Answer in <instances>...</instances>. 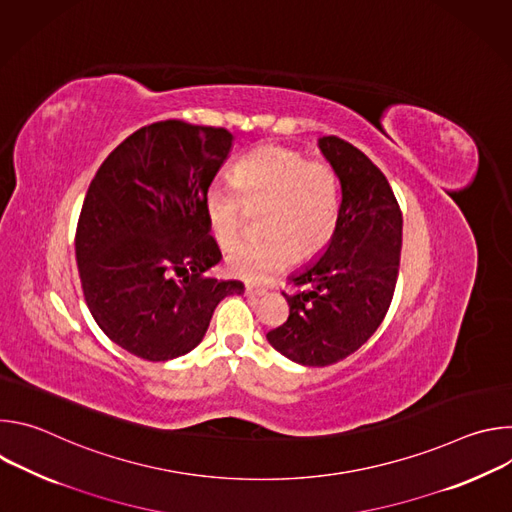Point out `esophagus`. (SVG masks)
Returning a JSON list of instances; mask_svg holds the SVG:
<instances>
[{
	"mask_svg": "<svg viewBox=\"0 0 512 512\" xmlns=\"http://www.w3.org/2000/svg\"><path fill=\"white\" fill-rule=\"evenodd\" d=\"M245 294H247L249 298H261V296H265V294H267V289H259V287H251V285H247V287H245Z\"/></svg>",
	"mask_w": 512,
	"mask_h": 512,
	"instance_id": "obj_1",
	"label": "esophagus"
}]
</instances>
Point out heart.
Here are the masks:
<instances>
[{
	"label": "heart",
	"mask_w": 512,
	"mask_h": 512,
	"mask_svg": "<svg viewBox=\"0 0 512 512\" xmlns=\"http://www.w3.org/2000/svg\"><path fill=\"white\" fill-rule=\"evenodd\" d=\"M231 186L212 184L204 196L206 225L218 247H233L245 225V210H259V243L231 251V275L261 283L300 257L320 255L340 221V182L326 160H306L298 150L267 143L243 156L231 170Z\"/></svg>",
	"instance_id": "obj_1"
}]
</instances>
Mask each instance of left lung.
I'll use <instances>...</instances> for the list:
<instances>
[{
    "label": "left lung",
    "mask_w": 512,
    "mask_h": 512,
    "mask_svg": "<svg viewBox=\"0 0 512 512\" xmlns=\"http://www.w3.org/2000/svg\"><path fill=\"white\" fill-rule=\"evenodd\" d=\"M338 174L340 221L324 255L289 277L296 294L269 344L304 367H328L367 342L381 326L397 283L403 216L385 174L352 143L318 141Z\"/></svg>",
    "instance_id": "left-lung-1"
}]
</instances>
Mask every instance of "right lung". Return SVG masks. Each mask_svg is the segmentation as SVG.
<instances>
[{"label": "right lung", "mask_w": 512, "mask_h": 512, "mask_svg": "<svg viewBox=\"0 0 512 512\" xmlns=\"http://www.w3.org/2000/svg\"><path fill=\"white\" fill-rule=\"evenodd\" d=\"M233 141L225 127L145 125L117 145L89 186L75 239L85 302L99 328L143 360L196 348L214 308L245 291L237 279L204 275L223 257L204 196Z\"/></svg>", "instance_id": "obj_1"}]
</instances>
